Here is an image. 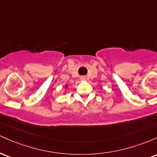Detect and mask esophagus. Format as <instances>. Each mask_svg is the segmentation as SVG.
Returning <instances> with one entry per match:
<instances>
[{
  "label": "esophagus",
  "instance_id": "34e87169",
  "mask_svg": "<svg viewBox=\"0 0 157 157\" xmlns=\"http://www.w3.org/2000/svg\"><path fill=\"white\" fill-rule=\"evenodd\" d=\"M80 80H86V78H85V77L82 76V77H80Z\"/></svg>",
  "mask_w": 157,
  "mask_h": 157
}]
</instances>
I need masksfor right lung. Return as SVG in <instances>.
Here are the masks:
<instances>
[{
  "label": "right lung",
  "mask_w": 157,
  "mask_h": 157,
  "mask_svg": "<svg viewBox=\"0 0 157 157\" xmlns=\"http://www.w3.org/2000/svg\"><path fill=\"white\" fill-rule=\"evenodd\" d=\"M66 87H67V86H66Z\"/></svg>",
  "instance_id": "right-lung-1"
}]
</instances>
